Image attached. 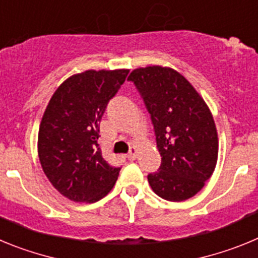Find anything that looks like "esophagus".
Listing matches in <instances>:
<instances>
[{"label":"esophagus","instance_id":"esophagus-1","mask_svg":"<svg viewBox=\"0 0 258 258\" xmlns=\"http://www.w3.org/2000/svg\"><path fill=\"white\" fill-rule=\"evenodd\" d=\"M137 156H138V149H137V147H132L129 154L126 155V157L129 159V160H136Z\"/></svg>","mask_w":258,"mask_h":258}]
</instances>
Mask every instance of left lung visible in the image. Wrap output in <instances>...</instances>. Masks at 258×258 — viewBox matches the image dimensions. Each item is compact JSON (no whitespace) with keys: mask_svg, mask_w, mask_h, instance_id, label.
I'll return each instance as SVG.
<instances>
[{"mask_svg":"<svg viewBox=\"0 0 258 258\" xmlns=\"http://www.w3.org/2000/svg\"><path fill=\"white\" fill-rule=\"evenodd\" d=\"M151 115L161 165L149 174L152 191L169 202L197 195L213 174L218 157V136L211 109L179 72L149 66L132 71Z\"/></svg>","mask_w":258,"mask_h":258,"instance_id":"obj_1","label":"left lung"}]
</instances>
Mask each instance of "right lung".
I'll return each mask as SVG.
<instances>
[{
	"mask_svg": "<svg viewBox=\"0 0 258 258\" xmlns=\"http://www.w3.org/2000/svg\"><path fill=\"white\" fill-rule=\"evenodd\" d=\"M129 70H89L59 85L38 129L40 163L50 183L76 203H95L115 186L121 168L109 165L98 145L99 122Z\"/></svg>",
	"mask_w": 258,
	"mask_h": 258,
	"instance_id": "right-lung-1",
	"label": "right lung"
}]
</instances>
